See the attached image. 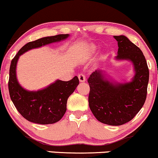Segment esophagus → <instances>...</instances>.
<instances>
[{"label":"esophagus","mask_w":158,"mask_h":158,"mask_svg":"<svg viewBox=\"0 0 158 158\" xmlns=\"http://www.w3.org/2000/svg\"><path fill=\"white\" fill-rule=\"evenodd\" d=\"M78 78H79V81L80 82H84L85 81H86V77H85V75H83V74L81 73L78 75Z\"/></svg>","instance_id":"obj_1"}]
</instances>
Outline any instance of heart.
I'll use <instances>...</instances> for the list:
<instances>
[{"label": "heart", "instance_id": "obj_1", "mask_svg": "<svg viewBox=\"0 0 158 158\" xmlns=\"http://www.w3.org/2000/svg\"><path fill=\"white\" fill-rule=\"evenodd\" d=\"M91 49H92V51H94V50L96 49V47L94 46H92V47H91Z\"/></svg>", "mask_w": 158, "mask_h": 158}]
</instances>
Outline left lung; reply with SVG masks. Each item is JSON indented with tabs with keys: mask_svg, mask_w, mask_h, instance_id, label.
Listing matches in <instances>:
<instances>
[{
	"mask_svg": "<svg viewBox=\"0 0 158 158\" xmlns=\"http://www.w3.org/2000/svg\"><path fill=\"white\" fill-rule=\"evenodd\" d=\"M118 41L116 60H130L135 75L131 82L114 83L101 69L88 79L90 87L89 105L98 121L110 126H120L130 121L145 103L149 72L143 54L124 35L114 36Z\"/></svg>",
	"mask_w": 158,
	"mask_h": 158,
	"instance_id": "8db88e82",
	"label": "left lung"
}]
</instances>
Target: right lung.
<instances>
[{"label":"right lung","instance_id":"1","mask_svg":"<svg viewBox=\"0 0 158 158\" xmlns=\"http://www.w3.org/2000/svg\"><path fill=\"white\" fill-rule=\"evenodd\" d=\"M69 36V34L57 35L27 43L12 60L8 83L9 95L18 112L29 121L43 125L59 121L66 112L68 98L79 84V80L75 76L69 81L57 80L43 89L26 90L17 80L16 66L18 58L29 50L64 40Z\"/></svg>","mask_w":158,"mask_h":158}]
</instances>
